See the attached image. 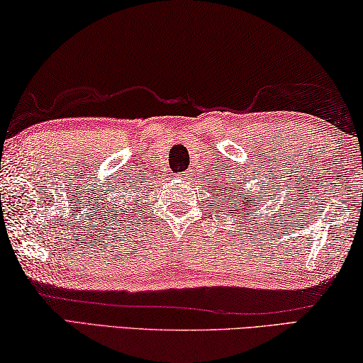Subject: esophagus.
Returning <instances> with one entry per match:
<instances>
[{
    "label": "esophagus",
    "instance_id": "34e87169",
    "mask_svg": "<svg viewBox=\"0 0 363 363\" xmlns=\"http://www.w3.org/2000/svg\"><path fill=\"white\" fill-rule=\"evenodd\" d=\"M177 177H178V178H180V180H188V177H189V174H188V172H183V174H178Z\"/></svg>",
    "mask_w": 363,
    "mask_h": 363
}]
</instances>
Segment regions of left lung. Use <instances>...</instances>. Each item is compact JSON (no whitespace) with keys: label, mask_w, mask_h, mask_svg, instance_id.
<instances>
[{"label":"left lung","mask_w":363,"mask_h":363,"mask_svg":"<svg viewBox=\"0 0 363 363\" xmlns=\"http://www.w3.org/2000/svg\"><path fill=\"white\" fill-rule=\"evenodd\" d=\"M239 182V180H238ZM234 182V185H239ZM233 183H218V189H212L213 194H218L220 207L225 212L226 217H234L238 220H245V217H255V212L259 208L255 207L258 201V194H252V191H245L244 198L239 194L240 188L234 186ZM262 218V215H258ZM238 220H234V225H238Z\"/></svg>","instance_id":"8db88e82"}]
</instances>
